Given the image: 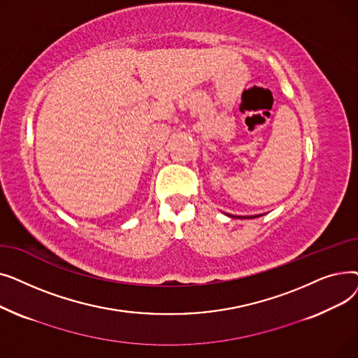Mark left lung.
<instances>
[{"instance_id":"8db88e82","label":"left lung","mask_w":358,"mask_h":358,"mask_svg":"<svg viewBox=\"0 0 358 358\" xmlns=\"http://www.w3.org/2000/svg\"><path fill=\"white\" fill-rule=\"evenodd\" d=\"M228 215V213H227ZM228 216H231V217H238V219H254V217H259V216H262V215H255V216H234V215H228Z\"/></svg>"}]
</instances>
